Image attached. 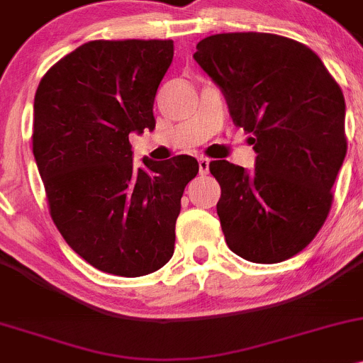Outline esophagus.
Listing matches in <instances>:
<instances>
[{
    "mask_svg": "<svg viewBox=\"0 0 363 363\" xmlns=\"http://www.w3.org/2000/svg\"><path fill=\"white\" fill-rule=\"evenodd\" d=\"M208 173H209V159L201 157L199 159V174H201V177H206Z\"/></svg>",
    "mask_w": 363,
    "mask_h": 363,
    "instance_id": "obj_1",
    "label": "esophagus"
}]
</instances>
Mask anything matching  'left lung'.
Listing matches in <instances>:
<instances>
[{
    "instance_id": "left-lung-1",
    "label": "left lung",
    "mask_w": 363,
    "mask_h": 363,
    "mask_svg": "<svg viewBox=\"0 0 363 363\" xmlns=\"http://www.w3.org/2000/svg\"><path fill=\"white\" fill-rule=\"evenodd\" d=\"M194 58L220 86L256 155L252 171L213 161L228 247L252 263H280L306 247L333 204L346 155L345 96L315 52L268 33H225Z\"/></svg>"
}]
</instances>
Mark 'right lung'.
I'll use <instances>...</instances> for the list:
<instances>
[{"label": "right lung", "mask_w": 363, "mask_h": 363, "mask_svg": "<svg viewBox=\"0 0 363 363\" xmlns=\"http://www.w3.org/2000/svg\"><path fill=\"white\" fill-rule=\"evenodd\" d=\"M171 40H96L43 76L34 96L33 152L50 214L65 242L96 270L142 277L174 252L190 155L133 164L130 133L155 128L154 99Z\"/></svg>", "instance_id": "1"}]
</instances>
